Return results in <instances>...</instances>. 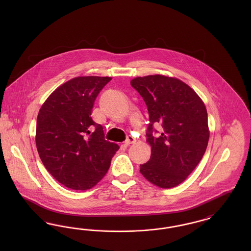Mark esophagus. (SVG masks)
I'll use <instances>...</instances> for the list:
<instances>
[{
    "instance_id": "esophagus-1",
    "label": "esophagus",
    "mask_w": 251,
    "mask_h": 251,
    "mask_svg": "<svg viewBox=\"0 0 251 251\" xmlns=\"http://www.w3.org/2000/svg\"><path fill=\"white\" fill-rule=\"evenodd\" d=\"M135 142H136V139H135L134 137H132L131 135H129V136L127 137L126 141H125V145H126V146H129V145L134 144Z\"/></svg>"
}]
</instances>
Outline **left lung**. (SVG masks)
I'll return each mask as SVG.
<instances>
[{
	"mask_svg": "<svg viewBox=\"0 0 251 251\" xmlns=\"http://www.w3.org/2000/svg\"><path fill=\"white\" fill-rule=\"evenodd\" d=\"M131 85L143 98L150 117L146 135L151 155L140 165V173L159 187H175L196 168L207 149L206 107L190 86L175 78L149 75L132 79Z\"/></svg>",
	"mask_w": 251,
	"mask_h": 251,
	"instance_id": "8db88e82",
	"label": "left lung"
}]
</instances>
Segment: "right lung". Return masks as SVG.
Masks as SVG:
<instances>
[{"mask_svg":"<svg viewBox=\"0 0 251 251\" xmlns=\"http://www.w3.org/2000/svg\"><path fill=\"white\" fill-rule=\"evenodd\" d=\"M110 77H77L55 89L36 120L39 157L51 176L73 190L92 188L107 173L119 145L104 138L91 118L96 98Z\"/></svg>","mask_w":251,"mask_h":251,"instance_id":"obj_1","label":"right lung"}]
</instances>
